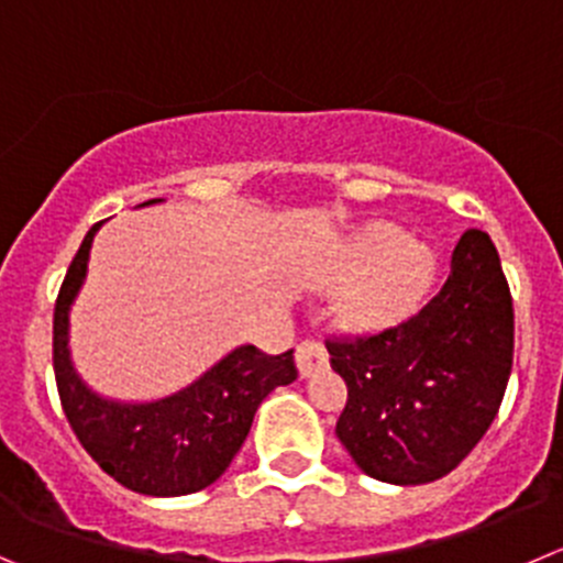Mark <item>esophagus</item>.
<instances>
[{
  "label": "esophagus",
  "mask_w": 563,
  "mask_h": 563,
  "mask_svg": "<svg viewBox=\"0 0 563 563\" xmlns=\"http://www.w3.org/2000/svg\"><path fill=\"white\" fill-rule=\"evenodd\" d=\"M296 362L301 376H312V373L323 371V367L329 365V351H325L323 340H318V336H307V340L298 342Z\"/></svg>",
  "instance_id": "34e87169"
}]
</instances>
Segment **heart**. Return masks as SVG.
<instances>
[{
    "label": "heart",
    "instance_id": "obj_1",
    "mask_svg": "<svg viewBox=\"0 0 563 563\" xmlns=\"http://www.w3.org/2000/svg\"><path fill=\"white\" fill-rule=\"evenodd\" d=\"M385 262L362 282L351 296V314L356 320H382L400 312L406 303L415 301L428 285L433 260L420 243H404V232L395 227L367 229L356 243L347 249L342 271H367L376 262Z\"/></svg>",
    "mask_w": 563,
    "mask_h": 563
}]
</instances>
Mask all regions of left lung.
Returning <instances> with one entry per match:
<instances>
[{"instance_id": "8db88e82", "label": "left lung", "mask_w": 563, "mask_h": 563, "mask_svg": "<svg viewBox=\"0 0 563 563\" xmlns=\"http://www.w3.org/2000/svg\"><path fill=\"white\" fill-rule=\"evenodd\" d=\"M347 400L336 437L371 478L417 486L489 431L514 362V307L489 234L467 229L437 296L373 334L325 340Z\"/></svg>"}]
</instances>
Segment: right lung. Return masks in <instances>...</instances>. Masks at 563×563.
I'll list each match as a JSON object with an SVG mask.
<instances>
[{
    "mask_svg": "<svg viewBox=\"0 0 563 563\" xmlns=\"http://www.w3.org/2000/svg\"><path fill=\"white\" fill-rule=\"evenodd\" d=\"M99 227L85 234L55 303L52 362L63 411L90 459L121 486L154 497L190 495L227 473L267 393L296 382L292 347L271 356L240 345L196 384L154 404H115L93 395L68 358V307Z\"/></svg>",
    "mask_w": 563,
    "mask_h": 563,
    "instance_id": "add662e5",
    "label": "right lung"
}]
</instances>
